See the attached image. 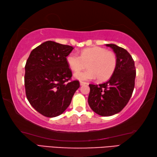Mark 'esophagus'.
<instances>
[{"label":"esophagus","instance_id":"obj_1","mask_svg":"<svg viewBox=\"0 0 157 157\" xmlns=\"http://www.w3.org/2000/svg\"><path fill=\"white\" fill-rule=\"evenodd\" d=\"M79 84H80V85H81V86H83V85H85V84H87V83H86V82H79Z\"/></svg>","mask_w":157,"mask_h":157}]
</instances>
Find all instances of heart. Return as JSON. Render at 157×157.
I'll return each mask as SVG.
<instances>
[{
	"mask_svg": "<svg viewBox=\"0 0 157 157\" xmlns=\"http://www.w3.org/2000/svg\"><path fill=\"white\" fill-rule=\"evenodd\" d=\"M66 62L71 70L74 71L86 67L85 71H77L74 77L79 80H91L98 78L99 81L109 79L115 71L117 58L113 52L101 47H92L82 50L80 56L75 53H71L66 57Z\"/></svg>",
	"mask_w": 157,
	"mask_h": 157,
	"instance_id": "obj_1",
	"label": "heart"
}]
</instances>
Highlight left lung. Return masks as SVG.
<instances>
[{"label": "left lung", "mask_w": 157, "mask_h": 157, "mask_svg": "<svg viewBox=\"0 0 157 157\" xmlns=\"http://www.w3.org/2000/svg\"><path fill=\"white\" fill-rule=\"evenodd\" d=\"M116 53L117 64L112 76L100 84H89L88 102L95 113L110 116L120 112L128 103L134 89L136 68L131 55L115 44H106Z\"/></svg>", "instance_id": "left-lung-1"}]
</instances>
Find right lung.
<instances>
[{"mask_svg":"<svg viewBox=\"0 0 157 157\" xmlns=\"http://www.w3.org/2000/svg\"><path fill=\"white\" fill-rule=\"evenodd\" d=\"M73 50L71 46L48 41L33 50L26 62V97L34 109L44 116L61 115L79 87L78 80L70 81L72 72L66 62Z\"/></svg>","mask_w":157,"mask_h":157,"instance_id":"add662e5","label":"right lung"}]
</instances>
